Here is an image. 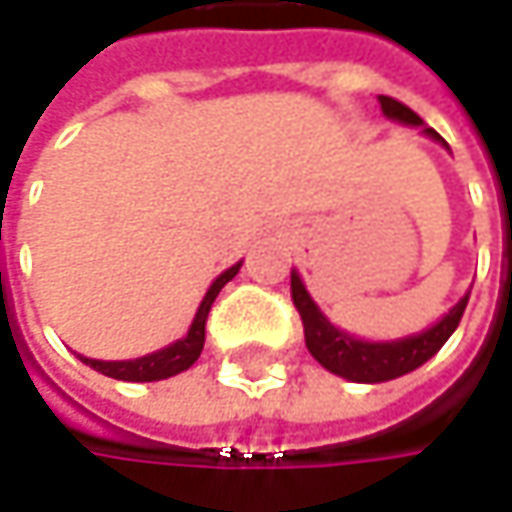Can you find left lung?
Returning <instances> with one entry per match:
<instances>
[{
    "mask_svg": "<svg viewBox=\"0 0 512 512\" xmlns=\"http://www.w3.org/2000/svg\"><path fill=\"white\" fill-rule=\"evenodd\" d=\"M381 111L387 114L389 120H398V123L424 125L412 108H407L404 102L392 100V97H381ZM424 134L438 140V143H444L441 134L427 128V125H424ZM467 300H470V292L458 300L441 321L430 326L427 332H421V335L389 341V344H369V341H358V338L346 335L338 326L326 321L321 309L315 306V300L309 298L306 286L300 283L298 272H292V303H295L300 321H303L306 349L312 352V358L323 369L341 375L346 381H355V384L392 381V378H401V375L418 369L421 364H427L435 352L447 344V338L456 332L458 321H461V315L467 309Z\"/></svg>",
    "mask_w": 512,
    "mask_h": 512,
    "instance_id": "8db88e82",
    "label": "left lung"
}]
</instances>
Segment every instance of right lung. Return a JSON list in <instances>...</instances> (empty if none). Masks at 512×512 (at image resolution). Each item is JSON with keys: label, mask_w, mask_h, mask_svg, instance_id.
Wrapping results in <instances>:
<instances>
[{"label": "right lung", "mask_w": 512, "mask_h": 512, "mask_svg": "<svg viewBox=\"0 0 512 512\" xmlns=\"http://www.w3.org/2000/svg\"><path fill=\"white\" fill-rule=\"evenodd\" d=\"M237 272H240V263L232 266V269H226L209 286V292H206V298L200 303V309H197V315L191 321V329L186 338L174 341V344L160 349V352H151L145 358H134V361H94V358H82V355H79V361L88 364L91 369H97V372H102V375H108V378H117V381H163V378H171V375L189 369L200 358L203 344H206V321H209V309H212L214 298L220 295V289Z\"/></svg>", "instance_id": "add662e5"}]
</instances>
